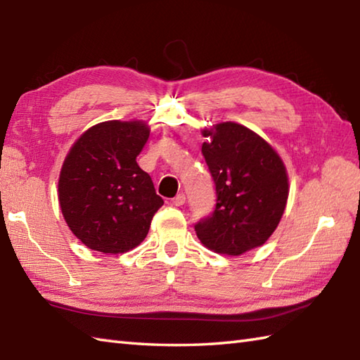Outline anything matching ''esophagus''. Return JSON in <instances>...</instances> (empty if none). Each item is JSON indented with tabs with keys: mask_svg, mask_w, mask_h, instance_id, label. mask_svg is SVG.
<instances>
[{
	"mask_svg": "<svg viewBox=\"0 0 360 360\" xmlns=\"http://www.w3.org/2000/svg\"><path fill=\"white\" fill-rule=\"evenodd\" d=\"M185 202H186L185 194H177L172 199V205H175V207H181V205H185Z\"/></svg>",
	"mask_w": 360,
	"mask_h": 360,
	"instance_id": "34e87169",
	"label": "esophagus"
}]
</instances>
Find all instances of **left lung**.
Instances as JSON below:
<instances>
[{
	"mask_svg": "<svg viewBox=\"0 0 360 360\" xmlns=\"http://www.w3.org/2000/svg\"><path fill=\"white\" fill-rule=\"evenodd\" d=\"M202 153L214 179L217 203L195 225L210 250L239 256L261 247L276 230L289 197V175L274 146L238 122L202 129Z\"/></svg>",
	"mask_w": 360,
	"mask_h": 360,
	"instance_id": "obj_1",
	"label": "left lung"
}]
</instances>
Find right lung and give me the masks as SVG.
I'll list each match as a JSON object with an SVG mask.
<instances>
[{"mask_svg": "<svg viewBox=\"0 0 360 360\" xmlns=\"http://www.w3.org/2000/svg\"><path fill=\"white\" fill-rule=\"evenodd\" d=\"M149 134L141 120L99 122L76 139L63 160L58 205L72 234L91 250H134L165 203L136 163Z\"/></svg>", "mask_w": 360, "mask_h": 360, "instance_id": "add662e5", "label": "right lung"}]
</instances>
